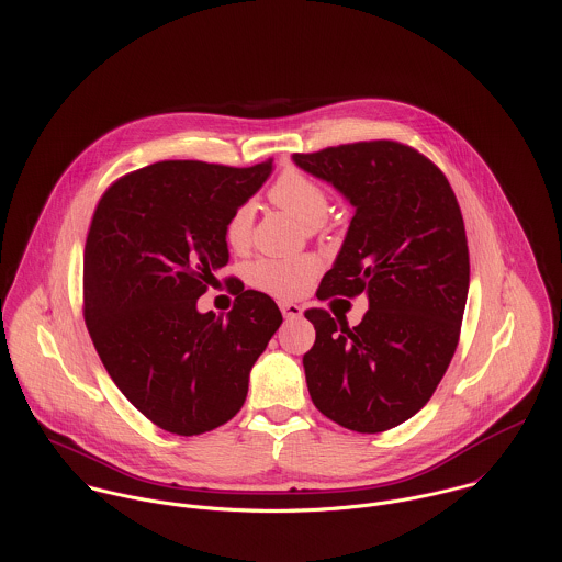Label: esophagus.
<instances>
[{"label": "esophagus", "instance_id": "1", "mask_svg": "<svg viewBox=\"0 0 562 562\" xmlns=\"http://www.w3.org/2000/svg\"><path fill=\"white\" fill-rule=\"evenodd\" d=\"M279 307H281L283 318H288V321H296V318L303 316V307L296 305V303H281Z\"/></svg>", "mask_w": 562, "mask_h": 562}]
</instances>
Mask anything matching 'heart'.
Returning a JSON list of instances; mask_svg holds the SVG:
<instances>
[{
  "instance_id": "1",
  "label": "heart",
  "mask_w": 562,
  "mask_h": 562,
  "mask_svg": "<svg viewBox=\"0 0 562 562\" xmlns=\"http://www.w3.org/2000/svg\"><path fill=\"white\" fill-rule=\"evenodd\" d=\"M268 201L301 223H305L312 236H321L326 232V212L330 207V194L316 177L307 175L299 168H285L268 188ZM225 241L232 250L241 252L250 244V205H238L223 229ZM318 272V261L310 255L272 259L263 257L250 263L248 281L252 288L277 296V299H294L307 290L312 279Z\"/></svg>"
}]
</instances>
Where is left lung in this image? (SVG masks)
Instances as JSON below:
<instances>
[{"label": "left lung", "instance_id": "left-lung-1", "mask_svg": "<svg viewBox=\"0 0 562 562\" xmlns=\"http://www.w3.org/2000/svg\"><path fill=\"white\" fill-rule=\"evenodd\" d=\"M294 161L357 207L316 296L366 292L370 303L357 326L321 307L305 312L316 328L303 357L310 396L348 430H390L430 401L461 337L470 250L459 201L441 168L398 140Z\"/></svg>", "mask_w": 562, "mask_h": 562}]
</instances>
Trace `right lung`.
<instances>
[{"instance_id":"right-lung-1","label":"right lung","mask_w":562,"mask_h":562,"mask_svg":"<svg viewBox=\"0 0 562 562\" xmlns=\"http://www.w3.org/2000/svg\"><path fill=\"white\" fill-rule=\"evenodd\" d=\"M270 170L272 160L156 161L119 177L94 207L83 246L86 328L123 396L172 435L214 430L240 411L250 368L283 322L268 294L241 281L227 318L196 312L229 261V214Z\"/></svg>"}]
</instances>
